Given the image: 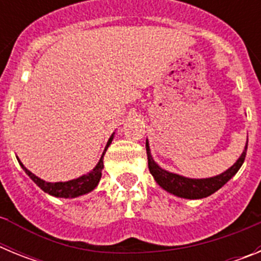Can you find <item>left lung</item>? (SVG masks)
Masks as SVG:
<instances>
[{"mask_svg": "<svg viewBox=\"0 0 261 261\" xmlns=\"http://www.w3.org/2000/svg\"><path fill=\"white\" fill-rule=\"evenodd\" d=\"M246 151H247V142L244 146L243 153L238 158V161L234 163L230 168H227L222 174L216 175L212 177H202V179H192V177L181 176L175 172H170L167 170H163L159 167L158 163L153 159L150 153V146L149 141L146 140V154H147V166H149V171L153 175L155 181L159 187H162L166 192L171 193L176 197L181 199H190L197 200L204 199L208 196L213 195L216 191H218L221 187L225 186L227 181L239 171L246 158Z\"/></svg>", "mask_w": 261, "mask_h": 261, "instance_id": "1", "label": "left lung"}]
</instances>
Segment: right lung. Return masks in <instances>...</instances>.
<instances>
[{
    "instance_id": "add662e5",
    "label": "right lung",
    "mask_w": 261,
    "mask_h": 261,
    "mask_svg": "<svg viewBox=\"0 0 261 261\" xmlns=\"http://www.w3.org/2000/svg\"><path fill=\"white\" fill-rule=\"evenodd\" d=\"M114 135L115 133H112V136H111L110 140H108L105 151H103L102 156H100V159H99V162L96 163L95 167H94L90 172H87V174L82 175V176L77 177V179H71V180L68 181H56V183H50V181L43 180V179H40L39 176H36L35 174H32L30 170H27V168L23 166V163L19 161V158L17 159L18 162H19V165L22 166L23 170H24V172L31 177L32 181H34L38 187H40L41 190L44 191L45 193H48V195L50 196H55V197L74 199V197H78V196L86 195V193L91 192V191H94L96 188L99 180H100V177H102V170L103 167H105V165H103V156H105L108 146H110L112 140H114Z\"/></svg>"
}]
</instances>
